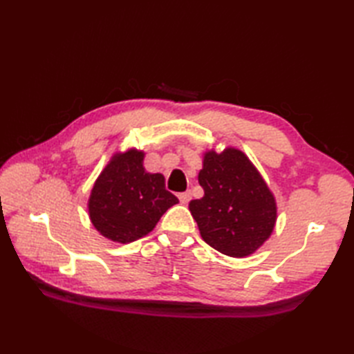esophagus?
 Listing matches in <instances>:
<instances>
[{"mask_svg": "<svg viewBox=\"0 0 354 354\" xmlns=\"http://www.w3.org/2000/svg\"><path fill=\"white\" fill-rule=\"evenodd\" d=\"M179 201H181V204H189V201L192 199V193L190 192H184V193H179Z\"/></svg>", "mask_w": 354, "mask_h": 354, "instance_id": "obj_1", "label": "esophagus"}]
</instances>
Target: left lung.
<instances>
[{
  "mask_svg": "<svg viewBox=\"0 0 354 354\" xmlns=\"http://www.w3.org/2000/svg\"><path fill=\"white\" fill-rule=\"evenodd\" d=\"M204 196L189 204L201 237L230 257H248L270 237L277 202L265 179L242 150H207L199 171Z\"/></svg>",
  "mask_w": 354,
  "mask_h": 354,
  "instance_id": "obj_1",
  "label": "left lung"
}]
</instances>
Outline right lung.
<instances>
[{"mask_svg": "<svg viewBox=\"0 0 354 354\" xmlns=\"http://www.w3.org/2000/svg\"><path fill=\"white\" fill-rule=\"evenodd\" d=\"M142 161V150L114 153L89 194V219L112 242L131 243L147 236L161 216L179 202L165 190L161 173L146 171Z\"/></svg>", "mask_w": 354, "mask_h": 354, "instance_id": "obj_1", "label": "right lung"}]
</instances>
